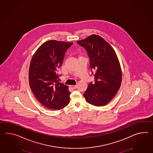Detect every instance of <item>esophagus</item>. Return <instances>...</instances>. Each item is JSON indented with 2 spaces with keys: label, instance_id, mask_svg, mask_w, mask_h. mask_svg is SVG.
I'll return each instance as SVG.
<instances>
[{
  "label": "esophagus",
  "instance_id": "34e87169",
  "mask_svg": "<svg viewBox=\"0 0 153 153\" xmlns=\"http://www.w3.org/2000/svg\"><path fill=\"white\" fill-rule=\"evenodd\" d=\"M70 88H71L72 89H75L77 88V85H70Z\"/></svg>",
  "mask_w": 153,
  "mask_h": 153
}]
</instances>
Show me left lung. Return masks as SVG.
<instances>
[{
	"label": "left lung",
	"mask_w": 153,
	"mask_h": 153,
	"mask_svg": "<svg viewBox=\"0 0 153 153\" xmlns=\"http://www.w3.org/2000/svg\"><path fill=\"white\" fill-rule=\"evenodd\" d=\"M77 43L87 52L90 68L95 73L92 72L95 82L89 83L83 94L86 102L97 106L106 105L116 95L122 82L121 68L115 51L96 34Z\"/></svg>",
	"instance_id": "1"
}]
</instances>
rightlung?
Masks as SVG:
<instances>
[{
	"instance_id": "add662e5",
	"label": "right lung",
	"mask_w": 153,
	"mask_h": 153,
	"mask_svg": "<svg viewBox=\"0 0 153 153\" xmlns=\"http://www.w3.org/2000/svg\"><path fill=\"white\" fill-rule=\"evenodd\" d=\"M72 44L47 41L38 48L32 58L28 72L30 86L36 99L48 109L60 110L70 102L68 86L58 82L57 71Z\"/></svg>"
}]
</instances>
